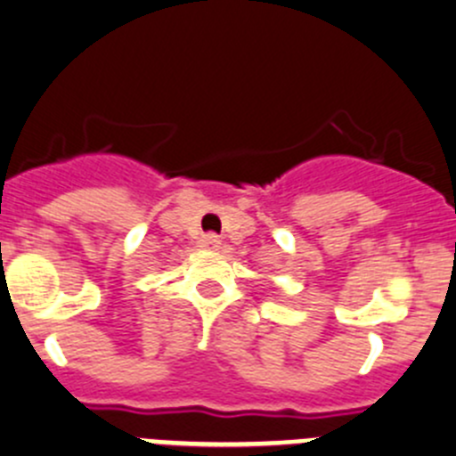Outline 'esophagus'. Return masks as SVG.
Here are the masks:
<instances>
[{
	"mask_svg": "<svg viewBox=\"0 0 456 456\" xmlns=\"http://www.w3.org/2000/svg\"><path fill=\"white\" fill-rule=\"evenodd\" d=\"M221 240L216 235H203L201 237V248L206 250H219Z\"/></svg>",
	"mask_w": 456,
	"mask_h": 456,
	"instance_id": "34e87169",
	"label": "esophagus"
}]
</instances>
